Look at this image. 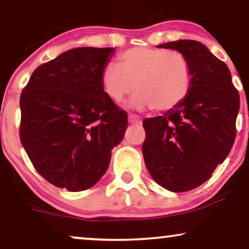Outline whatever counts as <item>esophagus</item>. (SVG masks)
Segmentation results:
<instances>
[{"label":"esophagus","mask_w":249,"mask_h":249,"mask_svg":"<svg viewBox=\"0 0 249 249\" xmlns=\"http://www.w3.org/2000/svg\"><path fill=\"white\" fill-rule=\"evenodd\" d=\"M128 121H129V124H142L141 118L137 117V115H134V114L129 115Z\"/></svg>","instance_id":"1"}]
</instances>
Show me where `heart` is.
<instances>
[{
  "mask_svg": "<svg viewBox=\"0 0 249 249\" xmlns=\"http://www.w3.org/2000/svg\"><path fill=\"white\" fill-rule=\"evenodd\" d=\"M192 67L181 52L158 47H132L102 71V87L111 101L120 103L128 95L139 93L129 107L170 112L188 97Z\"/></svg>",
  "mask_w": 249,
  "mask_h": 249,
  "instance_id": "heart-1",
  "label": "heart"
}]
</instances>
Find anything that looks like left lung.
I'll return each mask as SVG.
<instances>
[{"label":"left lung","mask_w":249,"mask_h":249,"mask_svg":"<svg viewBox=\"0 0 249 249\" xmlns=\"http://www.w3.org/2000/svg\"><path fill=\"white\" fill-rule=\"evenodd\" d=\"M181 52L192 67L188 97L173 111L142 122L145 164L153 179L173 193L188 192L211 178L236 138L239 93L229 68L192 39L158 45Z\"/></svg>","instance_id":"8db88e82"}]
</instances>
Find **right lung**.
<instances>
[{"label": "right lung", "instance_id": "obj_1", "mask_svg": "<svg viewBox=\"0 0 249 249\" xmlns=\"http://www.w3.org/2000/svg\"><path fill=\"white\" fill-rule=\"evenodd\" d=\"M114 47H78L34 71L20 96V141L37 172L69 192L93 187L128 125L102 87Z\"/></svg>", "mask_w": 249, "mask_h": 249}]
</instances>
